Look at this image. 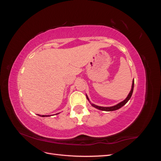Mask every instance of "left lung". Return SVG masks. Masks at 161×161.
Segmentation results:
<instances>
[{
    "instance_id": "1",
    "label": "left lung",
    "mask_w": 161,
    "mask_h": 161,
    "mask_svg": "<svg viewBox=\"0 0 161 161\" xmlns=\"http://www.w3.org/2000/svg\"><path fill=\"white\" fill-rule=\"evenodd\" d=\"M134 80H133V82H132V86H131V89L129 95H128V97H126V99L125 100H124L123 101H121V103L117 104L116 105H114V106H112V107H100V106H97V105H95L94 104H91L92 107H94V108L98 109H100V110H102V111H115V110H117L119 108H121V107H123L127 102L130 100V99L131 98V95H132V92H133V90H134ZM86 98L87 99H88V97H87L86 96Z\"/></svg>"
}]
</instances>
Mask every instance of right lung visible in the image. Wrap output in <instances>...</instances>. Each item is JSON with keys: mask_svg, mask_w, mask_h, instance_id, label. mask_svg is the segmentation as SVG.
I'll list each match as a JSON object with an SVG mask.
<instances>
[{"mask_svg": "<svg viewBox=\"0 0 161 161\" xmlns=\"http://www.w3.org/2000/svg\"><path fill=\"white\" fill-rule=\"evenodd\" d=\"M40 116H42V117H47V116H49V115H40Z\"/></svg>", "mask_w": 161, "mask_h": 161, "instance_id": "right-lung-1", "label": "right lung"}]
</instances>
